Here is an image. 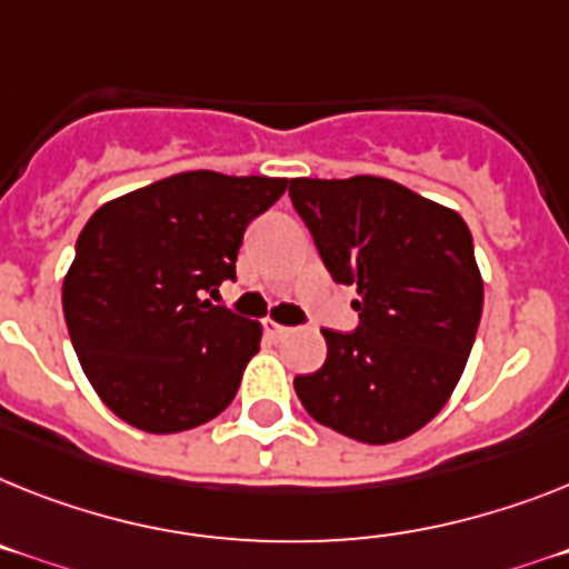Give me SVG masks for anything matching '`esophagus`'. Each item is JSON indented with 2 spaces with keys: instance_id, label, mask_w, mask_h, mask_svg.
I'll list each match as a JSON object with an SVG mask.
<instances>
[{
  "instance_id": "esophagus-1",
  "label": "esophagus",
  "mask_w": 569,
  "mask_h": 569,
  "mask_svg": "<svg viewBox=\"0 0 569 569\" xmlns=\"http://www.w3.org/2000/svg\"><path fill=\"white\" fill-rule=\"evenodd\" d=\"M266 332H269L271 338H286V336H292V327H283V323L266 321Z\"/></svg>"
}]
</instances>
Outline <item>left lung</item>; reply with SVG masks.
Here are the masks:
<instances>
[{"label": "left lung", "instance_id": "8db88e82", "mask_svg": "<svg viewBox=\"0 0 569 569\" xmlns=\"http://www.w3.org/2000/svg\"><path fill=\"white\" fill-rule=\"evenodd\" d=\"M295 211L336 283L356 286V332L323 329L327 361L295 390L315 422L388 446L455 393L483 312L471 231L446 204L381 176L292 179Z\"/></svg>", "mask_w": 569, "mask_h": 569}]
</instances>
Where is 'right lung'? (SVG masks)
Listing matches in <instances>:
<instances>
[{
	"label": "right lung",
	"instance_id": "1",
	"mask_svg": "<svg viewBox=\"0 0 569 569\" xmlns=\"http://www.w3.org/2000/svg\"><path fill=\"white\" fill-rule=\"evenodd\" d=\"M289 179L188 170L100 204L63 280V315L86 379L147 433L211 422L260 350V321L204 295L237 274L246 226Z\"/></svg>",
	"mask_w": 569,
	"mask_h": 569
}]
</instances>
